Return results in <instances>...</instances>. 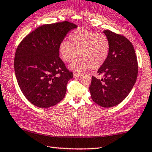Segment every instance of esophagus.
<instances>
[{
  "label": "esophagus",
  "mask_w": 152,
  "mask_h": 152,
  "mask_svg": "<svg viewBox=\"0 0 152 152\" xmlns=\"http://www.w3.org/2000/svg\"><path fill=\"white\" fill-rule=\"evenodd\" d=\"M82 76V73H76V72H74V77H80Z\"/></svg>",
  "instance_id": "1"
}]
</instances>
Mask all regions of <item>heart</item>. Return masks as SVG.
<instances>
[{
	"label": "heart",
	"mask_w": 152,
	"mask_h": 152,
	"mask_svg": "<svg viewBox=\"0 0 152 152\" xmlns=\"http://www.w3.org/2000/svg\"><path fill=\"white\" fill-rule=\"evenodd\" d=\"M110 48V41L105 34L80 28L70 36V42L64 40L60 43L59 54L63 61L70 63L78 52L80 58L70 68L80 72L101 67L107 58Z\"/></svg>",
	"instance_id": "1"
}]
</instances>
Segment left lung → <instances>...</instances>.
Listing matches in <instances>:
<instances>
[{
	"mask_svg": "<svg viewBox=\"0 0 152 152\" xmlns=\"http://www.w3.org/2000/svg\"><path fill=\"white\" fill-rule=\"evenodd\" d=\"M104 33L110 45L107 58L97 72L104 77L92 76L89 89L95 103L110 107L122 102L130 92L136 83L138 64L134 46L128 38L109 30Z\"/></svg>",
	"mask_w": 152,
	"mask_h": 152,
	"instance_id": "obj_1",
	"label": "left lung"
}]
</instances>
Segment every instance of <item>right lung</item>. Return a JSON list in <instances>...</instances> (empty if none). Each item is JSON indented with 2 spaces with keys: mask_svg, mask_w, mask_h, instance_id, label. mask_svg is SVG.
Instances as JSON below:
<instances>
[{
  "mask_svg": "<svg viewBox=\"0 0 152 152\" xmlns=\"http://www.w3.org/2000/svg\"><path fill=\"white\" fill-rule=\"evenodd\" d=\"M76 24H44L26 36L15 52V72L22 92L34 106L47 108L64 98L73 73L59 57V46Z\"/></svg>",
  "mask_w": 152,
  "mask_h": 152,
  "instance_id": "right-lung-1",
  "label": "right lung"
}]
</instances>
